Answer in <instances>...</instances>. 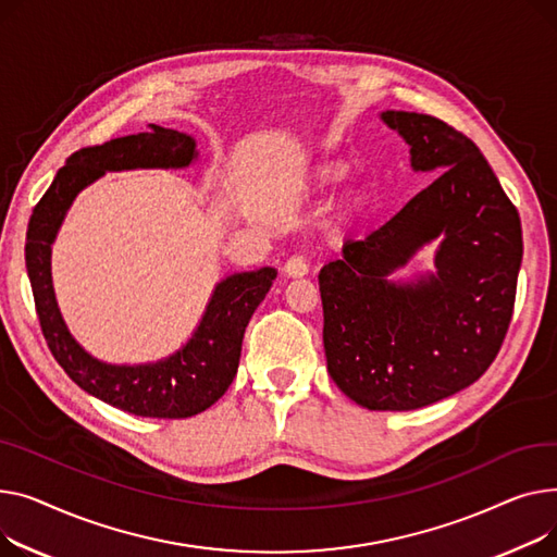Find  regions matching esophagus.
<instances>
[{
  "label": "esophagus",
  "mask_w": 557,
  "mask_h": 557,
  "mask_svg": "<svg viewBox=\"0 0 557 557\" xmlns=\"http://www.w3.org/2000/svg\"><path fill=\"white\" fill-rule=\"evenodd\" d=\"M308 270H310L308 256L294 253L292 258H287V263H285V274L287 276H304V274H308Z\"/></svg>",
  "instance_id": "1"
}]
</instances>
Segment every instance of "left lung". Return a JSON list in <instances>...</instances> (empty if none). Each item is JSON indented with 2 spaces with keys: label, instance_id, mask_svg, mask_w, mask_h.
<instances>
[{
  "label": "left lung",
  "instance_id": "left-lung-1",
  "mask_svg": "<svg viewBox=\"0 0 557 557\" xmlns=\"http://www.w3.org/2000/svg\"><path fill=\"white\" fill-rule=\"evenodd\" d=\"M411 169L436 180L319 272L323 348L344 394L373 411L434 405L476 382L510 325L521 222L481 150L430 114L386 110ZM440 240L435 272L389 278Z\"/></svg>",
  "mask_w": 557,
  "mask_h": 557
}]
</instances>
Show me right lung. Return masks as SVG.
Masks as SVG:
<instances>
[{
  "label": "right lung",
  "mask_w": 557,
  "mask_h": 557,
  "mask_svg": "<svg viewBox=\"0 0 557 557\" xmlns=\"http://www.w3.org/2000/svg\"><path fill=\"white\" fill-rule=\"evenodd\" d=\"M198 154L190 135L159 125L83 148L55 173L28 220L26 272L55 362L89 396L141 418H190L224 396L238 373L247 323L270 292L276 270L260 268L222 278L198 329L173 355L148 364H110L87 352L60 314L51 281V245L76 195L98 177L137 169H188Z\"/></svg>",
  "instance_id": "add662e5"
}]
</instances>
